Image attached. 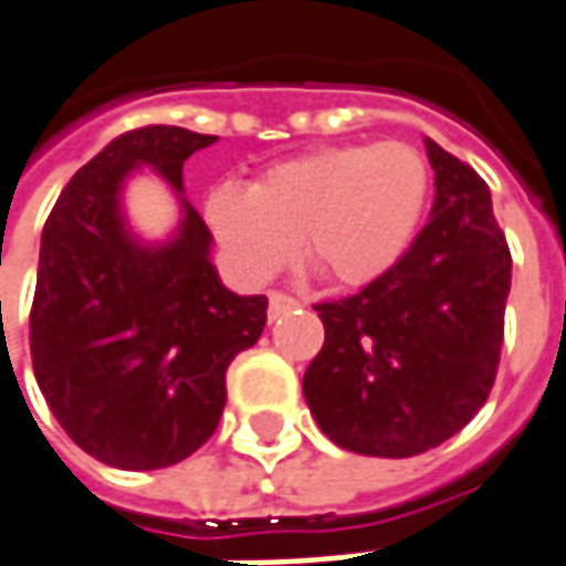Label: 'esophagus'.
<instances>
[{
	"mask_svg": "<svg viewBox=\"0 0 566 566\" xmlns=\"http://www.w3.org/2000/svg\"><path fill=\"white\" fill-rule=\"evenodd\" d=\"M300 306V300L291 294H282V291H272L270 294V322H275V318H282L284 312H291Z\"/></svg>",
	"mask_w": 566,
	"mask_h": 566,
	"instance_id": "34e87169",
	"label": "esophagus"
}]
</instances>
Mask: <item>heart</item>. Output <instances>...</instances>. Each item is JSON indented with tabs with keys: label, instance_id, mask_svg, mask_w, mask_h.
I'll return each mask as SVG.
<instances>
[{
	"label": "heart",
	"instance_id": "b5f03b06",
	"mask_svg": "<svg viewBox=\"0 0 566 566\" xmlns=\"http://www.w3.org/2000/svg\"><path fill=\"white\" fill-rule=\"evenodd\" d=\"M429 201V165L417 146H318L275 161L248 189L220 184L205 223L248 279H270L296 254L322 279L361 287L405 256Z\"/></svg>",
	"mask_w": 566,
	"mask_h": 566
}]
</instances>
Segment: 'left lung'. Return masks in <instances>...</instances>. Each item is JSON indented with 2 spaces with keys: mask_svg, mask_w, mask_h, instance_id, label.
Returning <instances> with one entry per match:
<instances>
[{
  "mask_svg": "<svg viewBox=\"0 0 566 566\" xmlns=\"http://www.w3.org/2000/svg\"><path fill=\"white\" fill-rule=\"evenodd\" d=\"M429 223L377 282L318 303L324 346L303 377L322 432L352 453L417 457L488 401L503 349L512 254L488 184L426 137Z\"/></svg>",
  "mask_w": 566,
  "mask_h": 566,
  "instance_id": "obj_1",
  "label": "left lung"
}]
</instances>
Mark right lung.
I'll return each instance as SVG.
<instances>
[{"instance_id":"obj_1","label":"right lung","mask_w":566,"mask_h":566,"mask_svg":"<svg viewBox=\"0 0 566 566\" xmlns=\"http://www.w3.org/2000/svg\"><path fill=\"white\" fill-rule=\"evenodd\" d=\"M211 134L146 125L82 165L51 208L30 312L35 382L94 460L149 472L214 434L227 367L266 327V296L223 287L211 232L184 196V161ZM156 170L181 201L171 240L144 243L120 208L127 177Z\"/></svg>"}]
</instances>
